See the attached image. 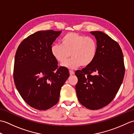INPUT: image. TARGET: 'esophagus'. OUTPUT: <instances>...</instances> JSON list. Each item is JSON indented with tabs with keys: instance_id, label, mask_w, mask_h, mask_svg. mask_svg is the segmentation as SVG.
Instances as JSON below:
<instances>
[{
	"instance_id": "esophagus-1",
	"label": "esophagus",
	"mask_w": 134,
	"mask_h": 134,
	"mask_svg": "<svg viewBox=\"0 0 134 134\" xmlns=\"http://www.w3.org/2000/svg\"><path fill=\"white\" fill-rule=\"evenodd\" d=\"M69 72H70V75H74L75 74L74 71H73L72 70H70L69 71Z\"/></svg>"
}]
</instances>
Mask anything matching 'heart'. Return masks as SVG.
<instances>
[{
	"label": "heart",
	"instance_id": "obj_1",
	"mask_svg": "<svg viewBox=\"0 0 134 134\" xmlns=\"http://www.w3.org/2000/svg\"><path fill=\"white\" fill-rule=\"evenodd\" d=\"M51 55L56 60L64 63L69 57L72 58L63 65L69 69L80 66L87 67L92 63L97 52V44L92 37L76 33H69L61 39L60 44H53Z\"/></svg>",
	"mask_w": 134,
	"mask_h": 134
}]
</instances>
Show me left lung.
<instances>
[{
  "label": "left lung",
  "instance_id": "obj_1",
  "mask_svg": "<svg viewBox=\"0 0 134 134\" xmlns=\"http://www.w3.org/2000/svg\"><path fill=\"white\" fill-rule=\"evenodd\" d=\"M97 52L94 61L75 74L79 102L92 110L99 109L110 103L123 82L125 67L123 52L117 42L106 34L94 31Z\"/></svg>",
  "mask_w": 134,
  "mask_h": 134
}]
</instances>
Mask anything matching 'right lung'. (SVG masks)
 <instances>
[{"label": "right lung", "mask_w": 134, "mask_h": 134, "mask_svg": "<svg viewBox=\"0 0 134 134\" xmlns=\"http://www.w3.org/2000/svg\"><path fill=\"white\" fill-rule=\"evenodd\" d=\"M62 31H38L24 39L15 53L14 81L20 95L36 109L58 103L61 88L69 77L66 67L58 68L51 47Z\"/></svg>", "instance_id": "add662e5"}]
</instances>
